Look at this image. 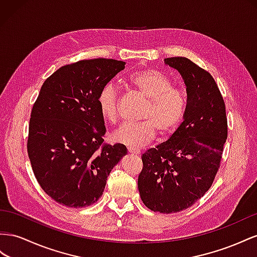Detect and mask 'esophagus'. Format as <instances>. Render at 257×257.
<instances>
[{"mask_svg": "<svg viewBox=\"0 0 257 257\" xmlns=\"http://www.w3.org/2000/svg\"><path fill=\"white\" fill-rule=\"evenodd\" d=\"M128 152L131 154V155H140L141 152L138 151V150H134V149H130L128 148Z\"/></svg>", "mask_w": 257, "mask_h": 257, "instance_id": "esophagus-1", "label": "esophagus"}]
</instances>
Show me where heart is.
Listing matches in <instances>:
<instances>
[{"instance_id":"heart-1","label":"heart","mask_w":257,"mask_h":257,"mask_svg":"<svg viewBox=\"0 0 257 257\" xmlns=\"http://www.w3.org/2000/svg\"><path fill=\"white\" fill-rule=\"evenodd\" d=\"M128 84L146 100L140 115L142 122L116 130L113 135L114 142L138 150L151 143L156 131L161 137H169L180 128L187 112L186 94L179 88H173L171 80L165 74L154 69L136 71L128 76ZM97 106L105 121H118L119 97L112 84L101 88Z\"/></svg>"}]
</instances>
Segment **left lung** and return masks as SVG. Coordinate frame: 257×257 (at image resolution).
Here are the masks:
<instances>
[{"mask_svg":"<svg viewBox=\"0 0 257 257\" xmlns=\"http://www.w3.org/2000/svg\"><path fill=\"white\" fill-rule=\"evenodd\" d=\"M165 63L184 80L187 112L168 141L142 155L138 188L146 207L169 214L192 207L211 187L227 139V117L209 72L185 57L167 58Z\"/></svg>","mask_w":257,"mask_h":257,"instance_id":"8db88e82","label":"left lung"}]
</instances>
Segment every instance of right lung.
<instances>
[{"label": "right lung", "instance_id": "add662e5", "mask_svg": "<svg viewBox=\"0 0 257 257\" xmlns=\"http://www.w3.org/2000/svg\"><path fill=\"white\" fill-rule=\"evenodd\" d=\"M126 62L80 60L64 65L44 82L32 107L28 155L42 189L69 208L98 201L108 174L127 154L123 144H103L100 89Z\"/></svg>", "mask_w": 257, "mask_h": 257}]
</instances>
